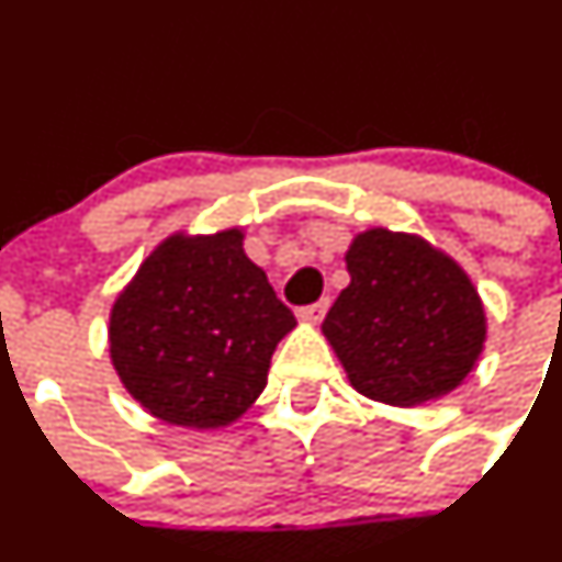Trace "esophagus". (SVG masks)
Segmentation results:
<instances>
[{"label": "esophagus", "instance_id": "1", "mask_svg": "<svg viewBox=\"0 0 562 562\" xmlns=\"http://www.w3.org/2000/svg\"><path fill=\"white\" fill-rule=\"evenodd\" d=\"M327 311H329V297H322V300H318V303H313V305H305V307H300V311H297V316H300V322H307V324H318V322H322L324 316H327Z\"/></svg>", "mask_w": 562, "mask_h": 562}]
</instances>
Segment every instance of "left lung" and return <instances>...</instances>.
Instances as JSON below:
<instances>
[{"instance_id": "left-lung-1", "label": "left lung", "mask_w": 562, "mask_h": 562, "mask_svg": "<svg viewBox=\"0 0 562 562\" xmlns=\"http://www.w3.org/2000/svg\"><path fill=\"white\" fill-rule=\"evenodd\" d=\"M351 283L322 329L359 394L413 407L472 372L485 311L469 276L418 235L361 233L346 255Z\"/></svg>"}]
</instances>
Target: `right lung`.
<instances>
[{
  "label": "right lung",
  "mask_w": 562,
  "mask_h": 562,
  "mask_svg": "<svg viewBox=\"0 0 562 562\" xmlns=\"http://www.w3.org/2000/svg\"><path fill=\"white\" fill-rule=\"evenodd\" d=\"M294 324L244 255V233L173 235L114 303L110 353L128 394L155 418L216 428L262 394L270 356Z\"/></svg>",
  "instance_id": "1"
}]
</instances>
